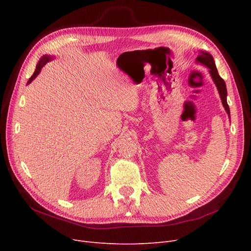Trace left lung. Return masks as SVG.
Returning <instances> with one entry per match:
<instances>
[{
    "label": "left lung",
    "instance_id": "obj_1",
    "mask_svg": "<svg viewBox=\"0 0 251 251\" xmlns=\"http://www.w3.org/2000/svg\"><path fill=\"white\" fill-rule=\"evenodd\" d=\"M196 62L206 66V67L209 69V74H210V76H212L213 80H214V82H215V84L218 88V91H219L221 100H222V103L224 105V108H225L227 114L230 117V109H229V105L227 103L226 83H225V81L223 80V78L218 73V70H217L213 56L208 54V52H206V51H201V54L197 56V58H196Z\"/></svg>",
    "mask_w": 251,
    "mask_h": 251
}]
</instances>
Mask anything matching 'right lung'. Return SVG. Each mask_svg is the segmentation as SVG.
Returning <instances> with one entry per match:
<instances>
[{
  "mask_svg": "<svg viewBox=\"0 0 251 251\" xmlns=\"http://www.w3.org/2000/svg\"><path fill=\"white\" fill-rule=\"evenodd\" d=\"M52 59V57L51 56H44V57H42V59L39 60V62L37 63V65H36V68H35V71H34V73L32 74V76L29 78V80L27 81V84H29L33 79H35V77L39 74V72H41V70H42V68L44 67V66L49 62V61H50Z\"/></svg>",
  "mask_w": 251,
  "mask_h": 251,
  "instance_id": "1",
  "label": "right lung"
}]
</instances>
